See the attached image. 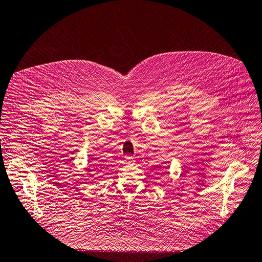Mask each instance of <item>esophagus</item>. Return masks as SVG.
<instances>
[{"mask_svg": "<svg viewBox=\"0 0 262 262\" xmlns=\"http://www.w3.org/2000/svg\"><path fill=\"white\" fill-rule=\"evenodd\" d=\"M133 159H134V157L130 156V155H126V156H125V162H126V163H132Z\"/></svg>", "mask_w": 262, "mask_h": 262, "instance_id": "1", "label": "esophagus"}]
</instances>
